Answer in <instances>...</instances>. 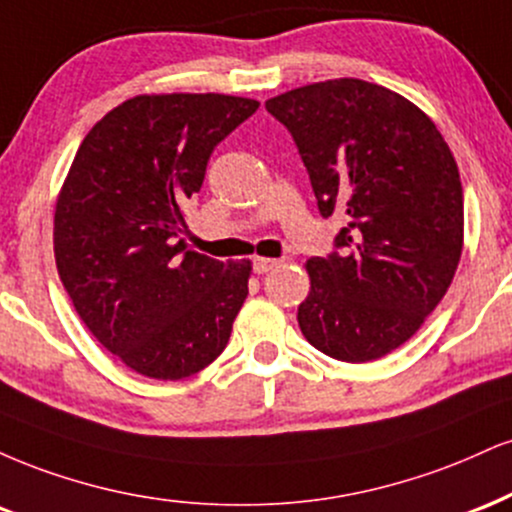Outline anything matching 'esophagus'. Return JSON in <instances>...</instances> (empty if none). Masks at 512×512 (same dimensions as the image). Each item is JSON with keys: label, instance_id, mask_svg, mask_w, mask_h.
<instances>
[{"label": "esophagus", "instance_id": "1", "mask_svg": "<svg viewBox=\"0 0 512 512\" xmlns=\"http://www.w3.org/2000/svg\"><path fill=\"white\" fill-rule=\"evenodd\" d=\"M280 263H282V261H278V258H263V256H256V258H254V273L263 275V273H268V270L278 268Z\"/></svg>", "mask_w": 512, "mask_h": 512}]
</instances>
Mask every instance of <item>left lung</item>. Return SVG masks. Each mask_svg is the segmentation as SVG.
<instances>
[{
	"label": "left lung",
	"instance_id": "obj_1",
	"mask_svg": "<svg viewBox=\"0 0 512 512\" xmlns=\"http://www.w3.org/2000/svg\"><path fill=\"white\" fill-rule=\"evenodd\" d=\"M309 172L323 218L347 227L326 258L306 261L304 338L340 362H374L422 328L462 254V184L441 131L410 100L359 78L270 98Z\"/></svg>",
	"mask_w": 512,
	"mask_h": 512
}]
</instances>
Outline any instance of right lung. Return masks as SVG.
<instances>
[{
    "label": "right lung",
    "instance_id": "obj_1",
    "mask_svg": "<svg viewBox=\"0 0 512 512\" xmlns=\"http://www.w3.org/2000/svg\"><path fill=\"white\" fill-rule=\"evenodd\" d=\"M256 110L220 93L136 95L71 162L54 208L59 278L95 340L136 374L179 381L227 347L251 261H215L179 234L213 148Z\"/></svg>",
    "mask_w": 512,
    "mask_h": 512
}]
</instances>
